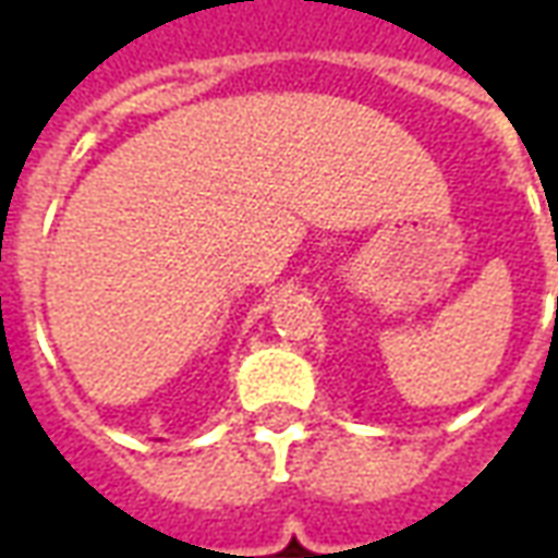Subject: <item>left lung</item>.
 I'll use <instances>...</instances> for the list:
<instances>
[{
	"label": "left lung",
	"instance_id": "8db88e82",
	"mask_svg": "<svg viewBox=\"0 0 558 558\" xmlns=\"http://www.w3.org/2000/svg\"><path fill=\"white\" fill-rule=\"evenodd\" d=\"M556 302H558V299H556Z\"/></svg>",
	"mask_w": 558,
	"mask_h": 558
}]
</instances>
